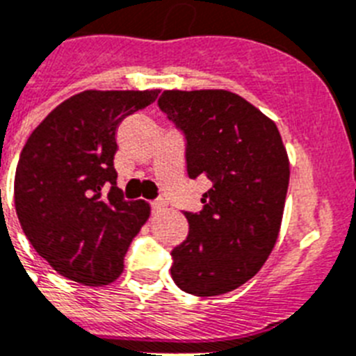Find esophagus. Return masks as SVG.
<instances>
[{"label":"esophagus","mask_w":356,"mask_h":356,"mask_svg":"<svg viewBox=\"0 0 356 356\" xmlns=\"http://www.w3.org/2000/svg\"><path fill=\"white\" fill-rule=\"evenodd\" d=\"M151 209H153L154 212H160L165 209V202H162V200H154V202H151Z\"/></svg>","instance_id":"obj_1"}]
</instances>
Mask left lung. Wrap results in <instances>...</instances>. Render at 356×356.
Segmentation results:
<instances>
[{"instance_id":"obj_1","label":"left lung","mask_w":356,"mask_h":356,"mask_svg":"<svg viewBox=\"0 0 356 356\" xmlns=\"http://www.w3.org/2000/svg\"><path fill=\"white\" fill-rule=\"evenodd\" d=\"M158 106L184 131L189 178L207 176L189 236L171 252L178 288L221 296L265 265L281 229L290 162L273 120L227 90H167Z\"/></svg>"}]
</instances>
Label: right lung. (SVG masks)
<instances>
[{
	"label": "right lung",
	"mask_w": 356,
	"mask_h": 356,
	"mask_svg": "<svg viewBox=\"0 0 356 356\" xmlns=\"http://www.w3.org/2000/svg\"><path fill=\"white\" fill-rule=\"evenodd\" d=\"M160 90H86L60 102L29 136L14 180L21 229L63 277L104 286L151 207L126 202L113 158L118 124L153 104Z\"/></svg>",
	"instance_id": "1"
}]
</instances>
